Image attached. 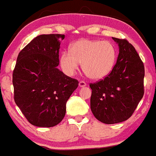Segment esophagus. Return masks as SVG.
Masks as SVG:
<instances>
[{"mask_svg":"<svg viewBox=\"0 0 156 156\" xmlns=\"http://www.w3.org/2000/svg\"><path fill=\"white\" fill-rule=\"evenodd\" d=\"M78 85H79V87H81V88H83V87L86 86V83H85V81H79V84H78Z\"/></svg>","mask_w":156,"mask_h":156,"instance_id":"esophagus-1","label":"esophagus"}]
</instances>
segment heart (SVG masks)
<instances>
[{
  "mask_svg": "<svg viewBox=\"0 0 156 156\" xmlns=\"http://www.w3.org/2000/svg\"><path fill=\"white\" fill-rule=\"evenodd\" d=\"M116 54L115 48L110 42L81 39L75 42L70 51L62 52L60 64L65 73L72 76L82 63L84 72L91 79L98 81L111 73Z\"/></svg>",
  "mask_w": 156,
  "mask_h": 156,
  "instance_id": "obj_1",
  "label": "heart"
}]
</instances>
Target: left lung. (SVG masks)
Returning <instances> with one entry per match:
<instances>
[{
	"label": "left lung",
	"instance_id": "obj_1",
	"mask_svg": "<svg viewBox=\"0 0 156 156\" xmlns=\"http://www.w3.org/2000/svg\"><path fill=\"white\" fill-rule=\"evenodd\" d=\"M119 54L111 73L91 83V110L105 124L124 122L132 115L144 94L145 68L133 45L126 39L112 37Z\"/></svg>",
	"mask_w": 156,
	"mask_h": 156
}]
</instances>
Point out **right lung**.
<instances>
[{
    "mask_svg": "<svg viewBox=\"0 0 156 156\" xmlns=\"http://www.w3.org/2000/svg\"><path fill=\"white\" fill-rule=\"evenodd\" d=\"M64 34H41L20 51L13 72L14 98L27 120L37 127L57 126L78 80L58 68Z\"/></svg>",
    "mask_w": 156,
    "mask_h": 156,
    "instance_id": "obj_1",
    "label": "right lung"
}]
</instances>
